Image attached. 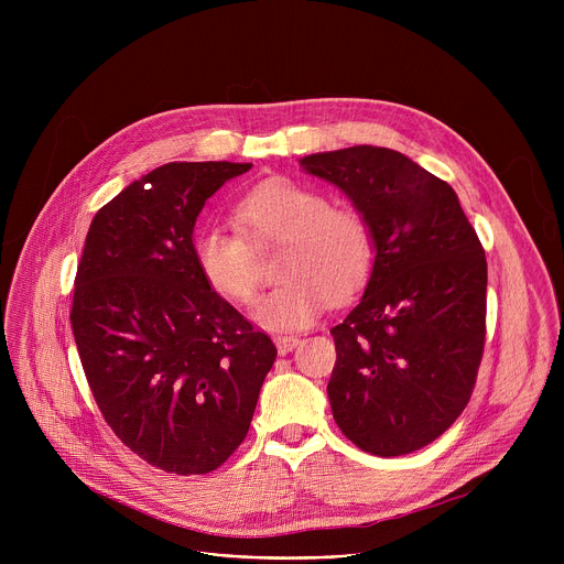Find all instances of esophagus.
<instances>
[{
    "label": "esophagus",
    "mask_w": 564,
    "mask_h": 564,
    "mask_svg": "<svg viewBox=\"0 0 564 564\" xmlns=\"http://www.w3.org/2000/svg\"><path fill=\"white\" fill-rule=\"evenodd\" d=\"M274 344H276L279 355H288L292 348H296L301 344V339L294 335H279V337H274Z\"/></svg>",
    "instance_id": "obj_1"
}]
</instances>
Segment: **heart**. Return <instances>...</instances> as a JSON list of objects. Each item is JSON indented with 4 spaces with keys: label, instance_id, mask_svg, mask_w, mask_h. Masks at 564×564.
Here are the masks:
<instances>
[{
    "label": "heart",
    "instance_id": "b5f03b06",
    "mask_svg": "<svg viewBox=\"0 0 564 564\" xmlns=\"http://www.w3.org/2000/svg\"><path fill=\"white\" fill-rule=\"evenodd\" d=\"M236 226L207 223L194 236V261L203 281L234 305H252L261 288L254 250L281 246V283L257 310L274 330L310 326L328 303L350 301L368 281L375 243L366 218L301 183L270 178L236 205Z\"/></svg>",
    "mask_w": 564,
    "mask_h": 564
}]
</instances>
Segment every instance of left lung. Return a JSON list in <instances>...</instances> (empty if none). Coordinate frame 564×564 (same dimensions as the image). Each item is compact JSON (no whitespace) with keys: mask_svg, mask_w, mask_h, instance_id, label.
Wrapping results in <instances>:
<instances>
[{"mask_svg":"<svg viewBox=\"0 0 564 564\" xmlns=\"http://www.w3.org/2000/svg\"><path fill=\"white\" fill-rule=\"evenodd\" d=\"M366 218L375 265L330 330L328 397L361 451L397 457L435 442L466 409L487 337V257L448 183L404 153L357 144L301 158Z\"/></svg>","mask_w":564,"mask_h":564,"instance_id":"8db88e82","label":"left lung"}]
</instances>
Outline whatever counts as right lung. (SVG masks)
I'll list each match as a JSON object with an SVG mask.
<instances>
[{"mask_svg":"<svg viewBox=\"0 0 564 564\" xmlns=\"http://www.w3.org/2000/svg\"><path fill=\"white\" fill-rule=\"evenodd\" d=\"M252 163H170L91 220L70 326L96 404L147 464L218 468L246 440L272 339L203 281L194 225L209 196Z\"/></svg>","mask_w":564,"mask_h":564,"instance_id":"right-lung-1","label":"right lung"}]
</instances>
